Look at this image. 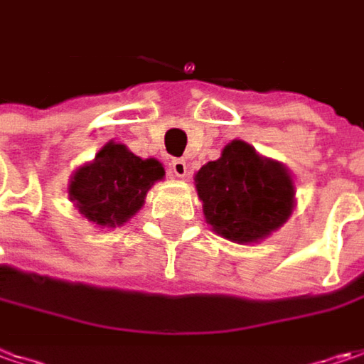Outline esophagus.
<instances>
[{"label": "esophagus", "mask_w": 364, "mask_h": 364, "mask_svg": "<svg viewBox=\"0 0 364 364\" xmlns=\"http://www.w3.org/2000/svg\"><path fill=\"white\" fill-rule=\"evenodd\" d=\"M169 173L173 177H177V179L187 177V163L183 159H173L169 163Z\"/></svg>", "instance_id": "esophagus-1"}]
</instances>
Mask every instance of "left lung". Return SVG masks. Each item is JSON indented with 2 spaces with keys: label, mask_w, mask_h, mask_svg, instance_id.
I'll list each match as a JSON object with an SVG mask.
<instances>
[{
  "label": "left lung",
  "mask_w": 364,
  "mask_h": 364,
  "mask_svg": "<svg viewBox=\"0 0 364 364\" xmlns=\"http://www.w3.org/2000/svg\"><path fill=\"white\" fill-rule=\"evenodd\" d=\"M195 189L211 232L233 244H257L278 232L296 207L292 173L235 139L195 173Z\"/></svg>",
  "instance_id": "left-lung-1"
}]
</instances>
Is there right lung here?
I'll use <instances>...</instances> for the list:
<instances>
[{"instance_id": "obj_1", "label": "right lung", "mask_w": 364, "mask_h": 364, "mask_svg": "<svg viewBox=\"0 0 364 364\" xmlns=\"http://www.w3.org/2000/svg\"><path fill=\"white\" fill-rule=\"evenodd\" d=\"M165 177L157 159H141L108 141L68 183V199L96 228H117L139 213L149 189Z\"/></svg>"}]
</instances>
